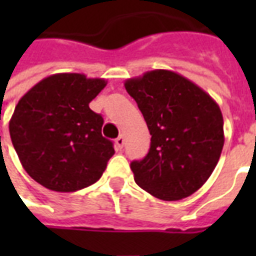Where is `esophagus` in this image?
Here are the masks:
<instances>
[{
	"label": "esophagus",
	"mask_w": 256,
	"mask_h": 256,
	"mask_svg": "<svg viewBox=\"0 0 256 256\" xmlns=\"http://www.w3.org/2000/svg\"><path fill=\"white\" fill-rule=\"evenodd\" d=\"M123 145H124V137L120 134V136L115 140V146H116V150H120L123 148Z\"/></svg>",
	"instance_id": "esophagus-1"
}]
</instances>
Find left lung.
<instances>
[{
  "instance_id": "left-lung-1",
  "label": "left lung",
  "mask_w": 256,
  "mask_h": 256,
  "mask_svg": "<svg viewBox=\"0 0 256 256\" xmlns=\"http://www.w3.org/2000/svg\"><path fill=\"white\" fill-rule=\"evenodd\" d=\"M150 133L142 160L132 162L134 181L162 200H180L204 185L225 142L220 106L180 74L154 70L124 82Z\"/></svg>"
}]
</instances>
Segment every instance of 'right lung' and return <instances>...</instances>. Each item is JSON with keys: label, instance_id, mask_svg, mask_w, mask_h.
Masks as SVG:
<instances>
[{"label": "right lung", "instance_id": "right-lung-1", "mask_svg": "<svg viewBox=\"0 0 256 256\" xmlns=\"http://www.w3.org/2000/svg\"><path fill=\"white\" fill-rule=\"evenodd\" d=\"M106 86L84 74H53L18 102L9 134L27 174L56 192H75L98 181L115 154L102 137V116L89 102Z\"/></svg>", "mask_w": 256, "mask_h": 256}]
</instances>
